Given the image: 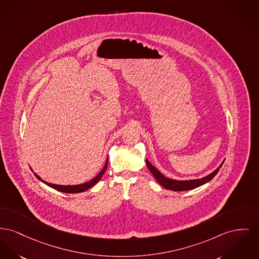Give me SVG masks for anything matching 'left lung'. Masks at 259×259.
<instances>
[{"mask_svg":"<svg viewBox=\"0 0 259 259\" xmlns=\"http://www.w3.org/2000/svg\"><path fill=\"white\" fill-rule=\"evenodd\" d=\"M146 161H147V166L152 172L155 180L159 183L163 188H165L167 190H171V191H175V192L193 190V189H196L201 185H204V184L209 182L213 177L218 173V171L220 170V168L224 162V160H223L222 163L218 167L216 168L210 174L206 175L205 177H202V178H199V179H192V180H176V179L168 178L166 176H164L158 169L154 167L148 159Z\"/></svg>","mask_w":259,"mask_h":259,"instance_id":"8db88e82","label":"left lung"}]
</instances>
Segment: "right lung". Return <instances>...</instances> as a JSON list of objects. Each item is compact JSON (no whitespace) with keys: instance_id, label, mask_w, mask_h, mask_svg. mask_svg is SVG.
Wrapping results in <instances>:
<instances>
[{"instance_id":"right-lung-1","label":"right lung","mask_w":259,"mask_h":259,"mask_svg":"<svg viewBox=\"0 0 259 259\" xmlns=\"http://www.w3.org/2000/svg\"><path fill=\"white\" fill-rule=\"evenodd\" d=\"M107 160H108V157H107V160H106L105 166H104V168L101 170V172H100L96 177H94L93 179H91V180L88 181V182L83 183V184H78V185H57V184L48 183L46 182V181H44L40 176H38L35 172H33V173H34V175L36 176V178H37L38 180H40L41 182L46 184L47 186H49V187H51V188H53V189H55V190H57V191H59V192L67 193V194L82 193V192L87 191L88 189H90L93 186H95L97 183L99 182V181L102 179V177L104 176V174H105V172H106V170H107ZM30 169L32 170V168L30 167ZM32 171H33V170H32Z\"/></svg>"}]
</instances>
